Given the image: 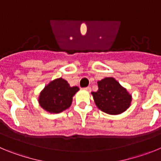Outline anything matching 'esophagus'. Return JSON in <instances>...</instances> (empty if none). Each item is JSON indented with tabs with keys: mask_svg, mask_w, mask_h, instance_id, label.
<instances>
[{
	"mask_svg": "<svg viewBox=\"0 0 161 161\" xmlns=\"http://www.w3.org/2000/svg\"><path fill=\"white\" fill-rule=\"evenodd\" d=\"M85 89L86 91H88V92H90L91 91V87H89V86H88V87H86V88H85Z\"/></svg>",
	"mask_w": 161,
	"mask_h": 161,
	"instance_id": "34e87169",
	"label": "esophagus"
}]
</instances>
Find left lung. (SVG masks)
I'll return each instance as SVG.
<instances>
[{"instance_id": "8db88e82", "label": "left lung", "mask_w": 161, "mask_h": 161, "mask_svg": "<svg viewBox=\"0 0 161 161\" xmlns=\"http://www.w3.org/2000/svg\"><path fill=\"white\" fill-rule=\"evenodd\" d=\"M98 90L92 92L97 107L111 115L123 113L130 107L132 96L114 77L98 80Z\"/></svg>"}]
</instances>
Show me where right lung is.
<instances>
[{"mask_svg": "<svg viewBox=\"0 0 161 161\" xmlns=\"http://www.w3.org/2000/svg\"><path fill=\"white\" fill-rule=\"evenodd\" d=\"M79 89L77 86L71 87L63 78H57L45 85L38 96V103L49 113H60L70 107L72 97Z\"/></svg>", "mask_w": 161, "mask_h": 161, "instance_id": "add662e5", "label": "right lung"}]
</instances>
